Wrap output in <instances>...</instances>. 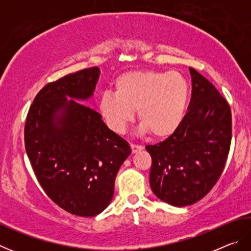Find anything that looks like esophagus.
<instances>
[{"instance_id":"obj_1","label":"esophagus","mask_w":251,"mask_h":251,"mask_svg":"<svg viewBox=\"0 0 251 251\" xmlns=\"http://www.w3.org/2000/svg\"><path fill=\"white\" fill-rule=\"evenodd\" d=\"M130 148H131V152H133V154H135V152L142 151L144 147L142 145H135V144H131Z\"/></svg>"}]
</instances>
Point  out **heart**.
<instances>
[{"mask_svg":"<svg viewBox=\"0 0 251 251\" xmlns=\"http://www.w3.org/2000/svg\"><path fill=\"white\" fill-rule=\"evenodd\" d=\"M188 96V83L178 72H128L116 79L115 94L100 96L99 110L118 133L125 131L137 110L142 133L167 137L181 124Z\"/></svg>","mask_w":251,"mask_h":251,"instance_id":"1","label":"heart"}]
</instances>
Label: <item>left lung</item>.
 <instances>
[{"label": "left lung", "instance_id": "obj_1", "mask_svg": "<svg viewBox=\"0 0 251 251\" xmlns=\"http://www.w3.org/2000/svg\"><path fill=\"white\" fill-rule=\"evenodd\" d=\"M192 100L175 133L155 145L150 184L160 201L176 207L197 202L222 176L231 143V110L206 77L189 67Z\"/></svg>", "mask_w": 251, "mask_h": 251}]
</instances>
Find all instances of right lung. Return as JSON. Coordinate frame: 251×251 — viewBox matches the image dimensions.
<instances>
[{
	"instance_id": "add662e5",
	"label": "right lung",
	"mask_w": 251,
	"mask_h": 251,
	"mask_svg": "<svg viewBox=\"0 0 251 251\" xmlns=\"http://www.w3.org/2000/svg\"><path fill=\"white\" fill-rule=\"evenodd\" d=\"M99 76L94 66L46 84L24 128L25 151L42 188L58 207L80 217L99 215L109 205L118 169L130 155L128 143L80 103L93 95Z\"/></svg>"
}]
</instances>
